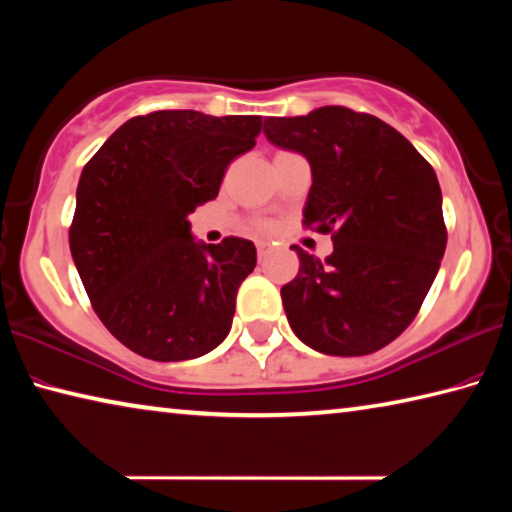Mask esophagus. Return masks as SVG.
Returning <instances> with one entry per match:
<instances>
[{"label": "esophagus", "instance_id": "obj_1", "mask_svg": "<svg viewBox=\"0 0 512 512\" xmlns=\"http://www.w3.org/2000/svg\"><path fill=\"white\" fill-rule=\"evenodd\" d=\"M268 250H271V244L268 241H257V257L264 259L268 255Z\"/></svg>", "mask_w": 512, "mask_h": 512}]
</instances>
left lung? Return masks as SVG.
Here are the masks:
<instances>
[{"label":"left lung","instance_id":"8db88e82","mask_svg":"<svg viewBox=\"0 0 512 512\" xmlns=\"http://www.w3.org/2000/svg\"><path fill=\"white\" fill-rule=\"evenodd\" d=\"M264 133L309 160L302 225L334 241L327 259L291 246L300 257L282 287L291 329L334 357L381 350L418 316L445 255L436 171L386 121L343 106L268 117Z\"/></svg>","mask_w":512,"mask_h":512}]
</instances>
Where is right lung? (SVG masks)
<instances>
[{
  "label": "right lung",
  "instance_id": "add662e5",
  "mask_svg": "<svg viewBox=\"0 0 512 512\" xmlns=\"http://www.w3.org/2000/svg\"><path fill=\"white\" fill-rule=\"evenodd\" d=\"M259 131L253 115L158 110L128 119L83 167L69 250L101 323L140 357L196 359L228 336L255 246L196 244L187 216Z\"/></svg>",
  "mask_w": 512,
  "mask_h": 512
}]
</instances>
